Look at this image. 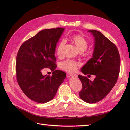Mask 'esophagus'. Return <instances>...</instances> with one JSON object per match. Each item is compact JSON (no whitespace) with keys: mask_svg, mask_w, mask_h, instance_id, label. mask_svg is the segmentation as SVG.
I'll return each mask as SVG.
<instances>
[{"mask_svg":"<svg viewBox=\"0 0 130 130\" xmlns=\"http://www.w3.org/2000/svg\"><path fill=\"white\" fill-rule=\"evenodd\" d=\"M69 76H71V77H75V78L77 77V75H76V74H70V75H69Z\"/></svg>","mask_w":130,"mask_h":130,"instance_id":"obj_1","label":"esophagus"}]
</instances>
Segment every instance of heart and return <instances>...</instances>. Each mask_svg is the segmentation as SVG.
Wrapping results in <instances>:
<instances>
[{"mask_svg": "<svg viewBox=\"0 0 130 130\" xmlns=\"http://www.w3.org/2000/svg\"><path fill=\"white\" fill-rule=\"evenodd\" d=\"M70 41L73 44L76 46L77 49L80 52H84L87 49L88 47V42L86 39L79 35H74L70 36ZM65 42L64 41H61L58 43L56 48V54L58 56H61L62 53ZM62 68L68 72H74L77 69V63L74 61L68 60L63 62L61 64Z\"/></svg>", "mask_w": 130, "mask_h": 130, "instance_id": "obj_1", "label": "heart"}]
</instances>
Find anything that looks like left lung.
<instances>
[{
  "instance_id": "8db88e82",
  "label": "left lung",
  "mask_w": 130,
  "mask_h": 130,
  "mask_svg": "<svg viewBox=\"0 0 130 130\" xmlns=\"http://www.w3.org/2000/svg\"><path fill=\"white\" fill-rule=\"evenodd\" d=\"M94 37L92 57L82 67L81 71L85 75H95L92 81L78 75L82 88L79 93L81 99L86 103L93 104L100 101L107 95L115 86L118 78L120 57L115 44L96 30H89Z\"/></svg>"
}]
</instances>
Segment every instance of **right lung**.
<instances>
[{"label":"right lung","instance_id":"1","mask_svg":"<svg viewBox=\"0 0 130 130\" xmlns=\"http://www.w3.org/2000/svg\"><path fill=\"white\" fill-rule=\"evenodd\" d=\"M64 28L45 29L24 42L19 49L15 70L19 87L29 99L38 103H45L55 96L66 74L55 70V56L56 44ZM49 68L52 77L43 76L41 70Z\"/></svg>","mask_w":130,"mask_h":130}]
</instances>
